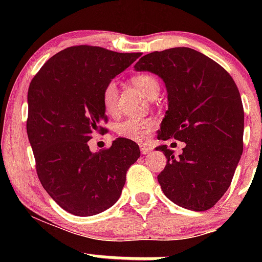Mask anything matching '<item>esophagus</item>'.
I'll use <instances>...</instances> for the list:
<instances>
[{
    "instance_id": "esophagus-1",
    "label": "esophagus",
    "mask_w": 262,
    "mask_h": 262,
    "mask_svg": "<svg viewBox=\"0 0 262 262\" xmlns=\"http://www.w3.org/2000/svg\"><path fill=\"white\" fill-rule=\"evenodd\" d=\"M140 151H141V154L143 155H148L150 151H151V148H150V146H148V145H141L140 146Z\"/></svg>"
}]
</instances>
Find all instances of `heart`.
<instances>
[{
    "instance_id": "1",
    "label": "heart",
    "mask_w": 262,
    "mask_h": 262,
    "mask_svg": "<svg viewBox=\"0 0 262 262\" xmlns=\"http://www.w3.org/2000/svg\"><path fill=\"white\" fill-rule=\"evenodd\" d=\"M132 83L143 93L145 97L154 100L158 97L160 91L159 81L149 74H139L132 77ZM117 98L118 91L114 82L107 83L102 92V103L107 114L114 116L117 113ZM156 122L152 118H125L116 125V132L119 137L134 141H144L152 129L155 128Z\"/></svg>"
}]
</instances>
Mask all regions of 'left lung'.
Wrapping results in <instances>:
<instances>
[{"instance_id":"left-lung-1","label":"left lung","mask_w":262,"mask_h":262,"mask_svg":"<svg viewBox=\"0 0 262 262\" xmlns=\"http://www.w3.org/2000/svg\"><path fill=\"white\" fill-rule=\"evenodd\" d=\"M135 71H148L164 81L167 111L158 139L186 143L175 158L166 156L158 181L164 194L182 208H212L229 188L243 152L244 110L239 90L227 71L191 48H171L144 55Z\"/></svg>"}]
</instances>
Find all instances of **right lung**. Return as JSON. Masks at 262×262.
<instances>
[{"label": "right lung", "instance_id": "add662e5", "mask_svg": "<svg viewBox=\"0 0 262 262\" xmlns=\"http://www.w3.org/2000/svg\"><path fill=\"white\" fill-rule=\"evenodd\" d=\"M141 53L77 45L52 56L28 90L27 133L37 173L50 197L79 217L98 214L119 200L139 145L119 138L92 152L89 140L103 132L102 92Z\"/></svg>", "mask_w": 262, "mask_h": 262}]
</instances>
